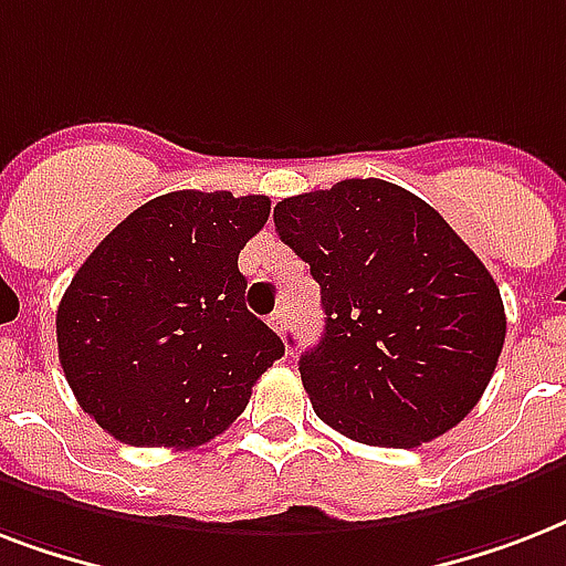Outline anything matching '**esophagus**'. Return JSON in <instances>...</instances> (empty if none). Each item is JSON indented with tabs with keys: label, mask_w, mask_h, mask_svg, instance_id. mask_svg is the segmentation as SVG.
<instances>
[{
	"label": "esophagus",
	"mask_w": 566,
	"mask_h": 566,
	"mask_svg": "<svg viewBox=\"0 0 566 566\" xmlns=\"http://www.w3.org/2000/svg\"><path fill=\"white\" fill-rule=\"evenodd\" d=\"M284 323H287V311L275 308L273 314H270V326H273L275 332H279V335H282V337H284Z\"/></svg>",
	"instance_id": "34e87169"
}]
</instances>
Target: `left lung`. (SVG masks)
<instances>
[{
	"instance_id": "8db88e82",
	"label": "left lung",
	"mask_w": 566,
	"mask_h": 566,
	"mask_svg": "<svg viewBox=\"0 0 566 566\" xmlns=\"http://www.w3.org/2000/svg\"><path fill=\"white\" fill-rule=\"evenodd\" d=\"M273 220L323 293L326 328L300 358L319 420L394 449L464 420L500 361L505 308L452 226L381 179L282 199Z\"/></svg>"
}]
</instances>
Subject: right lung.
<instances>
[{
	"label": "right lung",
	"mask_w": 566,
	"mask_h": 566,
	"mask_svg": "<svg viewBox=\"0 0 566 566\" xmlns=\"http://www.w3.org/2000/svg\"><path fill=\"white\" fill-rule=\"evenodd\" d=\"M266 217V196H155L78 266L57 305V358L111 438L202 447L243 413L284 355L282 337L247 311L238 270Z\"/></svg>",
	"instance_id": "obj_1"
}]
</instances>
